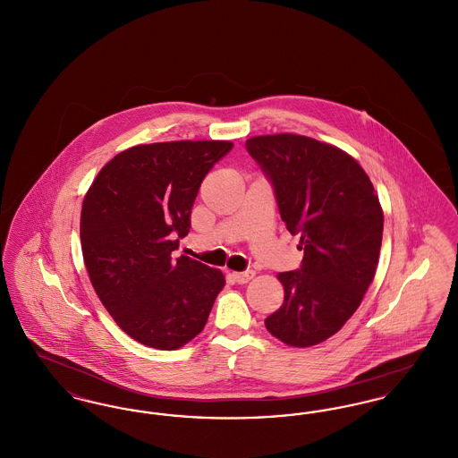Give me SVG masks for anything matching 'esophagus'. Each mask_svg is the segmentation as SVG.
Returning a JSON list of instances; mask_svg holds the SVG:
<instances>
[{
	"mask_svg": "<svg viewBox=\"0 0 458 458\" xmlns=\"http://www.w3.org/2000/svg\"><path fill=\"white\" fill-rule=\"evenodd\" d=\"M230 276L233 278V282L243 284H247V282H250V280L256 276V273H254V271H242V273H239V271H233Z\"/></svg>",
	"mask_w": 458,
	"mask_h": 458,
	"instance_id": "1",
	"label": "esophagus"
}]
</instances>
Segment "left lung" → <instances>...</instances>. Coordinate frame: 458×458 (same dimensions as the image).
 Segmentation results:
<instances>
[{
    "label": "left lung",
    "mask_w": 458,
    "mask_h": 458,
    "mask_svg": "<svg viewBox=\"0 0 458 458\" xmlns=\"http://www.w3.org/2000/svg\"><path fill=\"white\" fill-rule=\"evenodd\" d=\"M245 146L304 249L299 271L278 273L284 304L264 325L290 347L318 345L344 327L374 280L385 221L379 197L359 161L336 146L297 133L258 135Z\"/></svg>",
    "instance_id": "1"
}]
</instances>
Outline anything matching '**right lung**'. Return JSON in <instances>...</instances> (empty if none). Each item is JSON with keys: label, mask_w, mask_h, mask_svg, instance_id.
Segmentation results:
<instances>
[{"label": "right lung", "mask_w": 458, "mask_h": 458, "mask_svg": "<svg viewBox=\"0 0 458 458\" xmlns=\"http://www.w3.org/2000/svg\"><path fill=\"white\" fill-rule=\"evenodd\" d=\"M230 140L139 144L116 154L89 187L81 243L89 280L135 342L176 350L206 327L225 286L219 269L172 252L191 228L204 176Z\"/></svg>", "instance_id": "add662e5"}]
</instances>
